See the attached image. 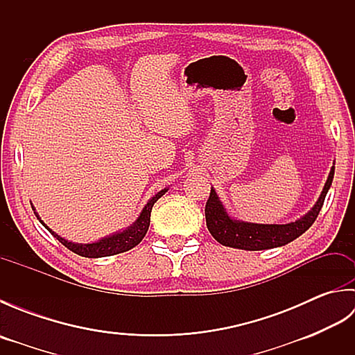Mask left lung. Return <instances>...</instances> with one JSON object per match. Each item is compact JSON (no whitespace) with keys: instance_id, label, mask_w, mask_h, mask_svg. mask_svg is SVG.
Returning <instances> with one entry per match:
<instances>
[{"instance_id":"8db88e82","label":"left lung","mask_w":355,"mask_h":355,"mask_svg":"<svg viewBox=\"0 0 355 355\" xmlns=\"http://www.w3.org/2000/svg\"><path fill=\"white\" fill-rule=\"evenodd\" d=\"M334 178V166L329 171V175L319 200L315 201L313 209L304 215L300 220L288 224H254L239 220H233L225 212L223 202L218 198L215 189H210L209 200L206 202V224L218 243L241 250H267V248L281 247L299 238L311 227L318 218L320 209L325 201L327 193Z\"/></svg>"}]
</instances>
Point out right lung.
<instances>
[{
  "mask_svg": "<svg viewBox=\"0 0 355 355\" xmlns=\"http://www.w3.org/2000/svg\"><path fill=\"white\" fill-rule=\"evenodd\" d=\"M166 192H168V189H163L158 193H155L154 197L146 202V206L143 207L140 216L137 218V221H135L132 225H130V227L122 230V232H119V233H114V235L102 238L97 241V243H92V244H78V243H71V241L64 239L62 236H59L58 233L49 229V225L44 224L40 215H37L36 212H35V215L37 220H40V223L44 225V227L47 229L51 235L59 241V243L65 245L73 253L84 256V258H103V256H112V254H119V253L131 250L132 247L137 245L140 241L145 238L146 232L149 229V223H150V210H153L154 202L158 198H162ZM32 209L35 210L33 206H32Z\"/></svg>",
  "mask_w": 355,
  "mask_h": 355,
  "instance_id": "obj_1",
  "label": "right lung"
}]
</instances>
